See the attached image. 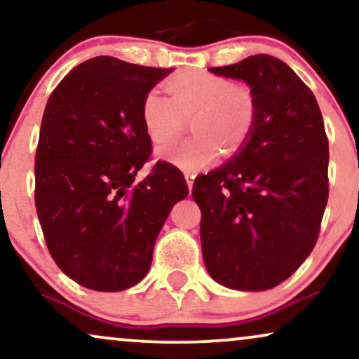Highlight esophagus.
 Returning <instances> with one entry per match:
<instances>
[{"mask_svg": "<svg viewBox=\"0 0 359 359\" xmlns=\"http://www.w3.org/2000/svg\"><path fill=\"white\" fill-rule=\"evenodd\" d=\"M185 180H187V185H189V189H192V185H194V180H195V174L194 172H185Z\"/></svg>", "mask_w": 359, "mask_h": 359, "instance_id": "obj_1", "label": "esophagus"}]
</instances>
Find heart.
Here are the masks:
<instances>
[{"label": "heart", "mask_w": 359, "mask_h": 359, "mask_svg": "<svg viewBox=\"0 0 359 359\" xmlns=\"http://www.w3.org/2000/svg\"><path fill=\"white\" fill-rule=\"evenodd\" d=\"M169 97L151 89L140 104V121L156 146L169 144L190 122L192 137L158 151L162 158L185 170H198L219 156L235 154L255 129L258 102L250 86L224 76L190 69L167 79Z\"/></svg>", "instance_id": "heart-1"}]
</instances>
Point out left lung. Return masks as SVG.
I'll list each match as a JSON object with an SVG mask.
<instances>
[{"label":"left lung","mask_w":359,"mask_h":359,"mask_svg":"<svg viewBox=\"0 0 359 359\" xmlns=\"http://www.w3.org/2000/svg\"><path fill=\"white\" fill-rule=\"evenodd\" d=\"M208 71L250 86L258 116L237 156L194 182L203 262L229 288H273L318 240L330 190L323 117L311 89L278 57L255 54Z\"/></svg>","instance_id":"left-lung-1"}]
</instances>
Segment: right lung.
<instances>
[{
  "label": "right lung",
  "instance_id": "add662e5",
  "mask_svg": "<svg viewBox=\"0 0 359 359\" xmlns=\"http://www.w3.org/2000/svg\"><path fill=\"white\" fill-rule=\"evenodd\" d=\"M164 67L97 56L48 99L34 157V202L53 260L86 288L121 292L147 275L172 207L189 195L182 172L157 161L140 104Z\"/></svg>",
  "mask_w": 359,
  "mask_h": 359
}]
</instances>
